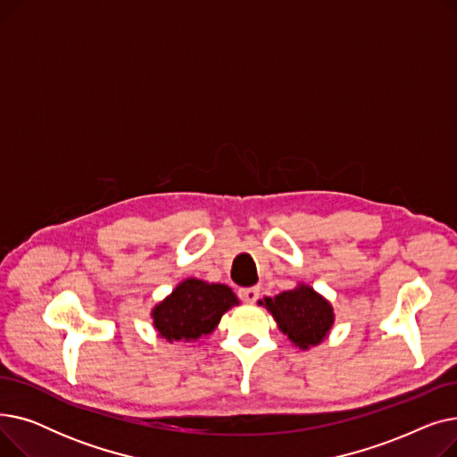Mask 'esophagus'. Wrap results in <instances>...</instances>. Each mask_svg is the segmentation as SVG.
Returning <instances> with one entry per match:
<instances>
[{"label": "esophagus", "mask_w": 457, "mask_h": 457, "mask_svg": "<svg viewBox=\"0 0 457 457\" xmlns=\"http://www.w3.org/2000/svg\"><path fill=\"white\" fill-rule=\"evenodd\" d=\"M238 298L246 303H253L259 298V287H246V289H238Z\"/></svg>", "instance_id": "1"}]
</instances>
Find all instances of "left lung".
Returning a JSON list of instances; mask_svg holds the SVG:
<instances>
[{
	"instance_id": "obj_1",
	"label": "left lung",
	"mask_w": 457,
	"mask_h": 457,
	"mask_svg": "<svg viewBox=\"0 0 457 457\" xmlns=\"http://www.w3.org/2000/svg\"><path fill=\"white\" fill-rule=\"evenodd\" d=\"M259 303L270 311L279 329L302 350L317 346L335 320L329 302L307 285H298L293 291Z\"/></svg>"
}]
</instances>
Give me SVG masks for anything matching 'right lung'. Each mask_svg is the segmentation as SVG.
<instances>
[{"label": "right lung", "mask_w": 457, "mask_h": 457, "mask_svg": "<svg viewBox=\"0 0 457 457\" xmlns=\"http://www.w3.org/2000/svg\"><path fill=\"white\" fill-rule=\"evenodd\" d=\"M237 303L238 300L228 285L190 278L155 305L154 326L168 343L196 341L219 326L226 311Z\"/></svg>", "instance_id": "add662e5"}]
</instances>
